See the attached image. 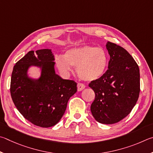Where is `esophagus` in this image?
Wrapping results in <instances>:
<instances>
[{
  "label": "esophagus",
  "mask_w": 153,
  "mask_h": 153,
  "mask_svg": "<svg viewBox=\"0 0 153 153\" xmlns=\"http://www.w3.org/2000/svg\"><path fill=\"white\" fill-rule=\"evenodd\" d=\"M85 88V85L83 83L78 82V84H77V89H78L79 91H81L83 90Z\"/></svg>",
  "instance_id": "obj_1"
}]
</instances>
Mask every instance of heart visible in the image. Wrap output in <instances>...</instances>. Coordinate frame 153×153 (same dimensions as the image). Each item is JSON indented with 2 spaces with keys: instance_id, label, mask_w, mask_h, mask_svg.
Wrapping results in <instances>:
<instances>
[{
  "instance_id": "b5f03b06",
  "label": "heart",
  "mask_w": 153,
  "mask_h": 153,
  "mask_svg": "<svg viewBox=\"0 0 153 153\" xmlns=\"http://www.w3.org/2000/svg\"><path fill=\"white\" fill-rule=\"evenodd\" d=\"M108 61V56L102 48L83 45L66 51L64 57L58 56L56 64L60 71L64 72L71 71V66L76 67L77 74L80 78L92 81L104 74Z\"/></svg>"
}]
</instances>
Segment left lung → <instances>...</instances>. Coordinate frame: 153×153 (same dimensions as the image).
Segmentation results:
<instances>
[{
  "label": "left lung",
  "mask_w": 153,
  "mask_h": 153,
  "mask_svg": "<svg viewBox=\"0 0 153 153\" xmlns=\"http://www.w3.org/2000/svg\"><path fill=\"white\" fill-rule=\"evenodd\" d=\"M110 56L108 69L89 87L94 91L91 111L96 121L104 124L120 122L129 114L140 93V71L137 63L124 48L108 42Z\"/></svg>",
  "instance_id": "8db88e82"
}]
</instances>
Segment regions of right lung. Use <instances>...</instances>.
<instances>
[{
  "instance_id": "add662e5",
  "label": "right lung",
  "mask_w": 153,
  "mask_h": 153,
  "mask_svg": "<svg viewBox=\"0 0 153 153\" xmlns=\"http://www.w3.org/2000/svg\"><path fill=\"white\" fill-rule=\"evenodd\" d=\"M54 56L51 50L29 51L13 67L10 91L21 115L42 128L53 126L66 111L69 99L77 91V83L56 74ZM36 65L42 69L39 79L29 78L27 71Z\"/></svg>"
}]
</instances>
